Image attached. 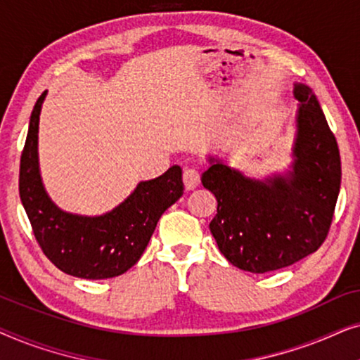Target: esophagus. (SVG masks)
<instances>
[{"label": "esophagus", "mask_w": 360, "mask_h": 360, "mask_svg": "<svg viewBox=\"0 0 360 360\" xmlns=\"http://www.w3.org/2000/svg\"><path fill=\"white\" fill-rule=\"evenodd\" d=\"M184 184L186 190H195L200 185V172L195 167H186L184 170Z\"/></svg>", "instance_id": "34e87169"}]
</instances>
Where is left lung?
Returning a JSON list of instances; mask_svg holds the SVG:
<instances>
[{
	"mask_svg": "<svg viewBox=\"0 0 360 360\" xmlns=\"http://www.w3.org/2000/svg\"><path fill=\"white\" fill-rule=\"evenodd\" d=\"M300 101L293 169L265 181L248 179L223 162L201 184L218 200L210 223L221 254L234 267L265 274L316 252L326 240L341 188V155L321 106L307 85H295Z\"/></svg>",
	"mask_w": 360,
	"mask_h": 360,
	"instance_id": "8db88e82",
	"label": "left lung"
}]
</instances>
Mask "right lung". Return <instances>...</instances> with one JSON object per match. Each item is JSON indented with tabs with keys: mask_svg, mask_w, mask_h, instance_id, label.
I'll use <instances>...</instances> for the list:
<instances>
[{
	"mask_svg": "<svg viewBox=\"0 0 360 360\" xmlns=\"http://www.w3.org/2000/svg\"><path fill=\"white\" fill-rule=\"evenodd\" d=\"M46 91L34 106L19 165V196L34 238L46 257L62 272L103 280L124 274L141 259L167 208L184 195L181 169L170 167L154 180L141 181L129 198L110 213H63L44 190L37 162L39 115Z\"/></svg>",
	"mask_w": 360,
	"mask_h": 360,
	"instance_id": "add662e5",
	"label": "right lung"
}]
</instances>
